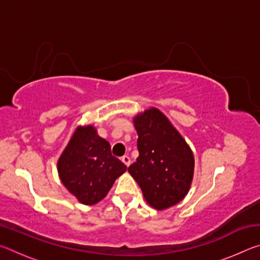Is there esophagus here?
<instances>
[{
	"instance_id": "esophagus-1",
	"label": "esophagus",
	"mask_w": 260,
	"mask_h": 260,
	"mask_svg": "<svg viewBox=\"0 0 260 260\" xmlns=\"http://www.w3.org/2000/svg\"><path fill=\"white\" fill-rule=\"evenodd\" d=\"M121 161L124 162V164H125L127 167H128V166L131 165V158H129L128 156H124V157H122V158H121Z\"/></svg>"
}]
</instances>
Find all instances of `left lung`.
Instances as JSON below:
<instances>
[{
    "label": "left lung",
    "mask_w": 260,
    "mask_h": 260,
    "mask_svg": "<svg viewBox=\"0 0 260 260\" xmlns=\"http://www.w3.org/2000/svg\"><path fill=\"white\" fill-rule=\"evenodd\" d=\"M139 157L128 172L152 208L164 210L187 195L193 174V156L186 141L159 110L135 117Z\"/></svg>",
    "instance_id": "obj_1"
}]
</instances>
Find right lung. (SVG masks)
<instances>
[{
	"mask_svg": "<svg viewBox=\"0 0 260 260\" xmlns=\"http://www.w3.org/2000/svg\"><path fill=\"white\" fill-rule=\"evenodd\" d=\"M61 182L82 204L93 205L107 196L126 165L112 156L108 141L93 126L79 127L58 160Z\"/></svg>",
	"mask_w": 260,
	"mask_h": 260,
	"instance_id": "right-lung-1",
	"label": "right lung"
}]
</instances>
